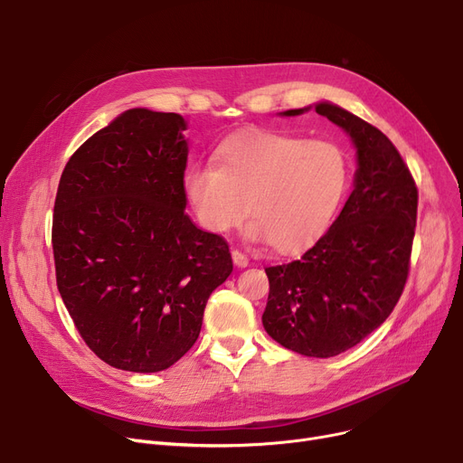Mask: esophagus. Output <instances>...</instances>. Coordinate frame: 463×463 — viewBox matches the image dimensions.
<instances>
[{"label": "esophagus", "mask_w": 463, "mask_h": 463, "mask_svg": "<svg viewBox=\"0 0 463 463\" xmlns=\"http://www.w3.org/2000/svg\"><path fill=\"white\" fill-rule=\"evenodd\" d=\"M232 262L238 266V269H246V266L250 264V259L241 253V251H238V250H232Z\"/></svg>", "instance_id": "1"}]
</instances>
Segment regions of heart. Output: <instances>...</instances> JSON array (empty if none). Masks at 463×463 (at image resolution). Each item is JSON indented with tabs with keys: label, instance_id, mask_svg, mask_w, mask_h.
<instances>
[{
	"label": "heart",
	"instance_id": "heart-1",
	"mask_svg": "<svg viewBox=\"0 0 463 463\" xmlns=\"http://www.w3.org/2000/svg\"><path fill=\"white\" fill-rule=\"evenodd\" d=\"M349 185V161L328 140L279 131L227 138L213 166L194 165L184 176L185 197L204 229L227 232L253 217L248 234L297 255L326 234Z\"/></svg>",
	"mask_w": 463,
	"mask_h": 463
}]
</instances>
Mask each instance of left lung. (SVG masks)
I'll return each instance as SVG.
<instances>
[{"label": "left lung", "instance_id": "left-lung-1", "mask_svg": "<svg viewBox=\"0 0 463 463\" xmlns=\"http://www.w3.org/2000/svg\"><path fill=\"white\" fill-rule=\"evenodd\" d=\"M311 107L285 110L298 116ZM356 148L354 189L328 232L300 260L269 266V335L304 356L344 353L379 328L409 276L419 191L396 146L349 110L317 103Z\"/></svg>", "mask_w": 463, "mask_h": 463}]
</instances>
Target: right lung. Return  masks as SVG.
Listing matches in <instances>:
<instances>
[{
  "instance_id": "1",
  "label": "right lung",
  "mask_w": 463,
  "mask_h": 463,
  "mask_svg": "<svg viewBox=\"0 0 463 463\" xmlns=\"http://www.w3.org/2000/svg\"><path fill=\"white\" fill-rule=\"evenodd\" d=\"M187 124L131 109L67 161L54 203L61 300L109 366L154 373L197 342L206 302L232 272L223 236L185 213Z\"/></svg>"
}]
</instances>
